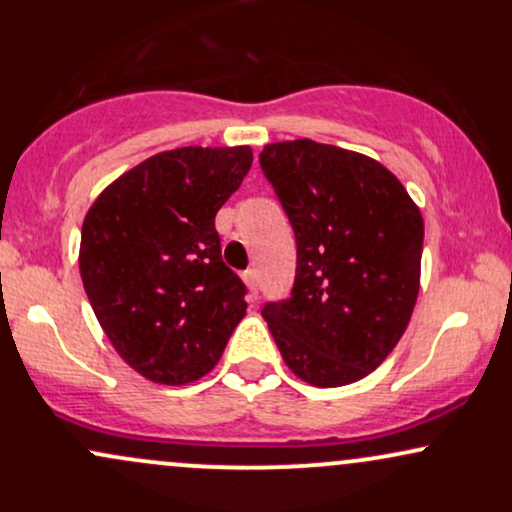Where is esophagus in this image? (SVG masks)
Segmentation results:
<instances>
[{
  "mask_svg": "<svg viewBox=\"0 0 512 512\" xmlns=\"http://www.w3.org/2000/svg\"><path fill=\"white\" fill-rule=\"evenodd\" d=\"M243 279L245 284L250 286V291L257 296V291H260V274H257V269H248V272L243 274Z\"/></svg>",
  "mask_w": 512,
  "mask_h": 512,
  "instance_id": "esophagus-1",
  "label": "esophagus"
}]
</instances>
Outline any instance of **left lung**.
Instances as JSON below:
<instances>
[{
	"instance_id": "left-lung-1",
	"label": "left lung",
	"mask_w": 512,
	"mask_h": 512,
	"mask_svg": "<svg viewBox=\"0 0 512 512\" xmlns=\"http://www.w3.org/2000/svg\"><path fill=\"white\" fill-rule=\"evenodd\" d=\"M296 236L286 301L264 303L286 366L317 387L366 378L395 349L419 296L424 219L373 158L313 139L260 154Z\"/></svg>"
}]
</instances>
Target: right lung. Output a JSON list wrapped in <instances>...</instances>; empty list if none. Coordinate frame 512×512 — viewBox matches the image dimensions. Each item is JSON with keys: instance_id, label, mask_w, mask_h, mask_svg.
<instances>
[{"instance_id": "1", "label": "right lung", "mask_w": 512, "mask_h": 512, "mask_svg": "<svg viewBox=\"0 0 512 512\" xmlns=\"http://www.w3.org/2000/svg\"><path fill=\"white\" fill-rule=\"evenodd\" d=\"M250 163V146L163 151L88 209L86 296L117 354L154 383L207 375L243 320L248 286L223 262L214 219Z\"/></svg>"}]
</instances>
